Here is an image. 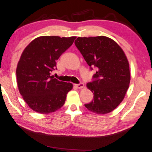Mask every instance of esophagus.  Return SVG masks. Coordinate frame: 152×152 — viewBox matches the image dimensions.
<instances>
[{
	"label": "esophagus",
	"mask_w": 152,
	"mask_h": 152,
	"mask_svg": "<svg viewBox=\"0 0 152 152\" xmlns=\"http://www.w3.org/2000/svg\"><path fill=\"white\" fill-rule=\"evenodd\" d=\"M75 86H76L77 88H84V84H83V83H80V84H75Z\"/></svg>",
	"instance_id": "34e87169"
}]
</instances>
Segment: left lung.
I'll list each match as a JSON object with an SVG mask.
<instances>
[{
    "instance_id": "8db88e82",
    "label": "left lung",
    "mask_w": 152,
    "mask_h": 152,
    "mask_svg": "<svg viewBox=\"0 0 152 152\" xmlns=\"http://www.w3.org/2000/svg\"><path fill=\"white\" fill-rule=\"evenodd\" d=\"M75 44L88 65L97 68L93 82L86 84L94 98L85 107L97 114L110 113L122 102L129 86V64L125 53L105 36L78 37Z\"/></svg>"
}]
</instances>
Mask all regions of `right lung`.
<instances>
[{"label":"right lung","instance_id":"add662e5","mask_svg":"<svg viewBox=\"0 0 152 152\" xmlns=\"http://www.w3.org/2000/svg\"><path fill=\"white\" fill-rule=\"evenodd\" d=\"M76 37L42 36L31 41L23 51L16 67L18 91L33 111L48 114L59 109L73 85L51 76L56 61Z\"/></svg>","mask_w":152,"mask_h":152}]
</instances>
